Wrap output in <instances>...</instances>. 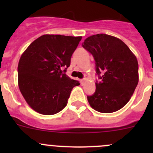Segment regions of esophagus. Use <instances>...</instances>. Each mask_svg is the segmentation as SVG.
Here are the masks:
<instances>
[{
	"instance_id": "obj_1",
	"label": "esophagus",
	"mask_w": 153,
	"mask_h": 153,
	"mask_svg": "<svg viewBox=\"0 0 153 153\" xmlns=\"http://www.w3.org/2000/svg\"><path fill=\"white\" fill-rule=\"evenodd\" d=\"M86 81V79H81V80H80V82H81V84H84V82H85Z\"/></svg>"
}]
</instances>
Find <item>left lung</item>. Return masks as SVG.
<instances>
[{"mask_svg": "<svg viewBox=\"0 0 153 153\" xmlns=\"http://www.w3.org/2000/svg\"><path fill=\"white\" fill-rule=\"evenodd\" d=\"M83 47L94 57L96 72L94 95L87 96L92 109L102 113L116 112L130 100L138 83V64L129 48L116 37L97 34L86 38Z\"/></svg>", "mask_w": 153, "mask_h": 153, "instance_id": "1", "label": "left lung"}]
</instances>
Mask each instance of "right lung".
I'll return each mask as SVG.
<instances>
[{"label": "right lung", "mask_w": 153, "mask_h": 153, "mask_svg": "<svg viewBox=\"0 0 153 153\" xmlns=\"http://www.w3.org/2000/svg\"><path fill=\"white\" fill-rule=\"evenodd\" d=\"M81 38L47 34L23 52L18 66V87L35 112L46 115L58 113L67 106L72 88L80 85L62 73L61 68L69 67Z\"/></svg>", "instance_id": "right-lung-1"}]
</instances>
